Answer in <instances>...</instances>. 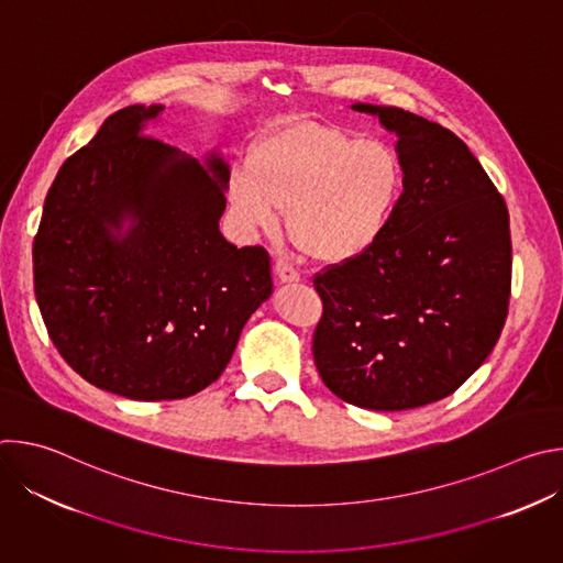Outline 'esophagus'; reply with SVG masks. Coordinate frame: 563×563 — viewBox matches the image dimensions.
<instances>
[{"instance_id": "1", "label": "esophagus", "mask_w": 563, "mask_h": 563, "mask_svg": "<svg viewBox=\"0 0 563 563\" xmlns=\"http://www.w3.org/2000/svg\"><path fill=\"white\" fill-rule=\"evenodd\" d=\"M274 272H276L280 283H298L300 280V274L296 272V267L287 258H278L276 265H274Z\"/></svg>"}]
</instances>
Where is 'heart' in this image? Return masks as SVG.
<instances>
[{"label": "heart", "instance_id": "obj_1", "mask_svg": "<svg viewBox=\"0 0 563 563\" xmlns=\"http://www.w3.org/2000/svg\"><path fill=\"white\" fill-rule=\"evenodd\" d=\"M229 191L245 229H274L276 211H287L296 250L339 265L369 252L385 233L404 191V167L385 142L298 120L250 146L247 167L233 172Z\"/></svg>", "mask_w": 563, "mask_h": 563}]
</instances>
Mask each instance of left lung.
<instances>
[{
    "instance_id": "8db88e82",
    "label": "left lung",
    "mask_w": 563,
    "mask_h": 563,
    "mask_svg": "<svg viewBox=\"0 0 563 563\" xmlns=\"http://www.w3.org/2000/svg\"><path fill=\"white\" fill-rule=\"evenodd\" d=\"M396 135L404 194L378 243L313 278L320 378L345 404L398 412L461 387L497 345L510 300L508 207L463 140L356 102Z\"/></svg>"
}]
</instances>
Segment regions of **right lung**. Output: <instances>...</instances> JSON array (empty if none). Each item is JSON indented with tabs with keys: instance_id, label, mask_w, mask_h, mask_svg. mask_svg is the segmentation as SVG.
I'll use <instances>...</instances> for the list:
<instances>
[{
	"instance_id": "obj_1",
	"label": "right lung",
	"mask_w": 563,
	"mask_h": 563,
	"mask_svg": "<svg viewBox=\"0 0 563 563\" xmlns=\"http://www.w3.org/2000/svg\"><path fill=\"white\" fill-rule=\"evenodd\" d=\"M163 111L133 104L104 120L57 172L33 243L53 345L91 385L133 400L211 385L274 287L267 252L220 233L224 157L200 163L144 135Z\"/></svg>"
}]
</instances>
